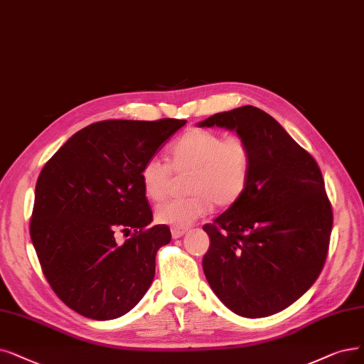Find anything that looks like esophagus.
Masks as SVG:
<instances>
[{
  "label": "esophagus",
  "mask_w": 364,
  "mask_h": 364,
  "mask_svg": "<svg viewBox=\"0 0 364 364\" xmlns=\"http://www.w3.org/2000/svg\"><path fill=\"white\" fill-rule=\"evenodd\" d=\"M186 232V228H171V236H173V239H179V237H182L183 235Z\"/></svg>",
  "instance_id": "1"
}]
</instances>
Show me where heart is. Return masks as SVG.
Segmentation results:
<instances>
[{"mask_svg": "<svg viewBox=\"0 0 364 364\" xmlns=\"http://www.w3.org/2000/svg\"><path fill=\"white\" fill-rule=\"evenodd\" d=\"M254 166V149L242 134H224L194 128L174 141L167 151V164L149 159L140 170L143 193L151 201L166 198L173 173H190L186 198L159 205L158 223L185 228L218 208H228L245 194Z\"/></svg>", "mask_w": 364, "mask_h": 364, "instance_id": "obj_1", "label": "heart"}]
</instances>
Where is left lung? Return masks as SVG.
Instances as JSON below:
<instances>
[{"label":"left lung","mask_w":364,"mask_h":364,"mask_svg":"<svg viewBox=\"0 0 364 364\" xmlns=\"http://www.w3.org/2000/svg\"><path fill=\"white\" fill-rule=\"evenodd\" d=\"M213 125L248 139L254 166L245 194L203 225L210 237L203 270L230 311L264 318L293 304L321 273L331 203L315 158L269 113L243 106L200 122Z\"/></svg>","instance_id":"left-lung-1"}]
</instances>
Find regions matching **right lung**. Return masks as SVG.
Returning <instances> with one entry per match:
<instances>
[{
  "label": "right lung",
  "mask_w": 364,
  "mask_h": 364,
  "mask_svg": "<svg viewBox=\"0 0 364 364\" xmlns=\"http://www.w3.org/2000/svg\"><path fill=\"white\" fill-rule=\"evenodd\" d=\"M186 121L109 119L71 136L40 171L30 235L43 274L70 309L106 321L148 291L170 243L154 225L140 170ZM118 234L132 237L122 245Z\"/></svg>",
  "instance_id": "right-lung-1"
}]
</instances>
